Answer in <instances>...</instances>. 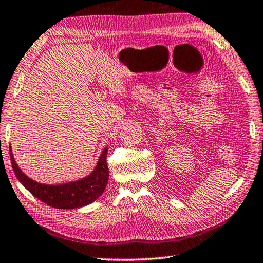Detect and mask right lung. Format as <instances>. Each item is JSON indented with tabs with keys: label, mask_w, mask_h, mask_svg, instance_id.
<instances>
[{
	"label": "right lung",
	"mask_w": 263,
	"mask_h": 263,
	"mask_svg": "<svg viewBox=\"0 0 263 263\" xmlns=\"http://www.w3.org/2000/svg\"><path fill=\"white\" fill-rule=\"evenodd\" d=\"M10 160L16 178L30 193L42 202L58 210H73L92 203L103 194L109 180L106 164L107 147L102 151L97 165L89 176L60 185H48L29 178L16 164L10 146Z\"/></svg>",
	"instance_id": "right-lung-1"
}]
</instances>
